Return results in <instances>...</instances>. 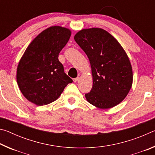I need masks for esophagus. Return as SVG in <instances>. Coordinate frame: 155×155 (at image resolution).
<instances>
[{"mask_svg": "<svg viewBox=\"0 0 155 155\" xmlns=\"http://www.w3.org/2000/svg\"><path fill=\"white\" fill-rule=\"evenodd\" d=\"M74 83H77V82H78V81H79V77H77V78H74Z\"/></svg>", "mask_w": 155, "mask_h": 155, "instance_id": "1", "label": "esophagus"}]
</instances>
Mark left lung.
Returning <instances> with one entry per match:
<instances>
[{"label": "left lung", "mask_w": 155, "mask_h": 155, "mask_svg": "<svg viewBox=\"0 0 155 155\" xmlns=\"http://www.w3.org/2000/svg\"><path fill=\"white\" fill-rule=\"evenodd\" d=\"M74 39L91 65L93 85L85 94L87 102L102 109L117 105L133 84L132 65L127 52L114 36L101 28H84Z\"/></svg>", "instance_id": "1"}]
</instances>
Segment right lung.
Masks as SVG:
<instances>
[{"label":"right lung","mask_w":155,"mask_h":155,"mask_svg":"<svg viewBox=\"0 0 155 155\" xmlns=\"http://www.w3.org/2000/svg\"><path fill=\"white\" fill-rule=\"evenodd\" d=\"M71 33L68 28L52 26L37 35L25 50L18 63L16 80L31 103L38 106L51 103L72 83L58 59Z\"/></svg>","instance_id":"1"}]
</instances>
